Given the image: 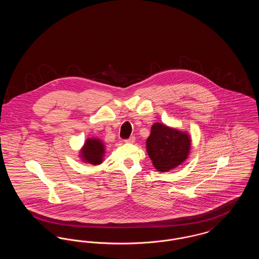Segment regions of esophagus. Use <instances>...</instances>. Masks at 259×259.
Instances as JSON below:
<instances>
[{
  "instance_id": "1",
  "label": "esophagus",
  "mask_w": 259,
  "mask_h": 259,
  "mask_svg": "<svg viewBox=\"0 0 259 259\" xmlns=\"http://www.w3.org/2000/svg\"><path fill=\"white\" fill-rule=\"evenodd\" d=\"M135 137H131L129 138L128 140H125V143H128V144H133L135 142Z\"/></svg>"
}]
</instances>
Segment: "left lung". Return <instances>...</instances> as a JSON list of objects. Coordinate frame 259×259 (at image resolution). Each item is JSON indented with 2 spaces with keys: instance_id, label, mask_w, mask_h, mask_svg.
I'll list each match as a JSON object with an SVG mask.
<instances>
[{
  "instance_id": "obj_1",
  "label": "left lung",
  "mask_w": 259,
  "mask_h": 259,
  "mask_svg": "<svg viewBox=\"0 0 259 259\" xmlns=\"http://www.w3.org/2000/svg\"><path fill=\"white\" fill-rule=\"evenodd\" d=\"M147 151L158 172H168L183 164L191 149V137L184 130L155 122L148 136Z\"/></svg>"
}]
</instances>
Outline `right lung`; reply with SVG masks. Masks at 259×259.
<instances>
[{"label": "right lung", "mask_w": 259, "mask_h": 259, "mask_svg": "<svg viewBox=\"0 0 259 259\" xmlns=\"http://www.w3.org/2000/svg\"><path fill=\"white\" fill-rule=\"evenodd\" d=\"M106 153L104 142L99 138H88L79 149L78 157L83 163L90 165H100L103 163Z\"/></svg>", "instance_id": "right-lung-1"}]
</instances>
